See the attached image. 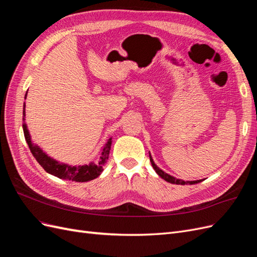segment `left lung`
<instances>
[{"label": "left lung", "instance_id": "left-lung-1", "mask_svg": "<svg viewBox=\"0 0 257 257\" xmlns=\"http://www.w3.org/2000/svg\"><path fill=\"white\" fill-rule=\"evenodd\" d=\"M150 162H151V164H152L154 170H155V172H157V174H158L161 178L164 179V180L167 181V182L174 183V184H182V185H184V184H195V183L201 182V180H196V181H183V180H180V179H177V178H175V177L169 176L168 174L163 172L162 169H160L157 165L154 164V162H153V160H152V158H151V155H150Z\"/></svg>", "mask_w": 257, "mask_h": 257}]
</instances>
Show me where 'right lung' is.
I'll return each instance as SVG.
<instances>
[{"label":"right lung","instance_id":"obj_1","mask_svg":"<svg viewBox=\"0 0 257 257\" xmlns=\"http://www.w3.org/2000/svg\"><path fill=\"white\" fill-rule=\"evenodd\" d=\"M27 97V94H26ZM25 107L23 105V120H25ZM23 133H25V138L29 145V148L31 152H32L33 157L36 159V161L40 163V165L46 170V172L56 176L60 179H65V180H72L76 182H87L93 179L97 178L100 173L103 172V167L107 163L108 155H109L110 146H111V138L108 139L107 144L104 146L100 158L96 162H92L89 165H82V166H69L66 164H62L53 159L49 158L47 154L43 152L42 149H40L36 145H34L31 142V137L29 134V131L27 127V124H22Z\"/></svg>","mask_w":257,"mask_h":257}]
</instances>
